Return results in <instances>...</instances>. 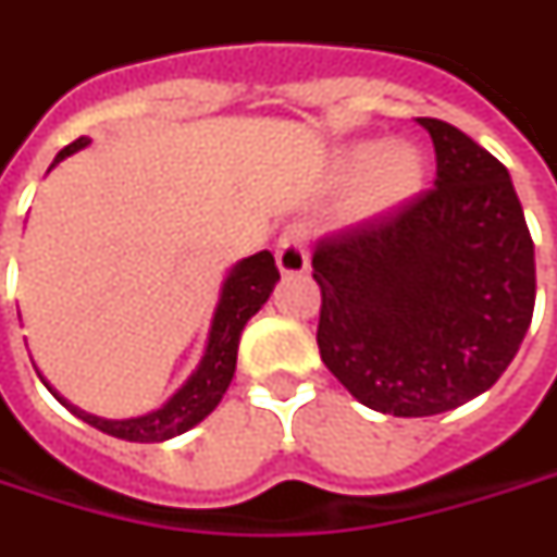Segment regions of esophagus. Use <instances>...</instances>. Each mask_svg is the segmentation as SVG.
I'll use <instances>...</instances> for the list:
<instances>
[{
	"label": "esophagus",
	"mask_w": 557,
	"mask_h": 557,
	"mask_svg": "<svg viewBox=\"0 0 557 557\" xmlns=\"http://www.w3.org/2000/svg\"><path fill=\"white\" fill-rule=\"evenodd\" d=\"M275 263L285 275H302L309 270V248H306V227L287 224L275 242Z\"/></svg>",
	"instance_id": "obj_1"
}]
</instances>
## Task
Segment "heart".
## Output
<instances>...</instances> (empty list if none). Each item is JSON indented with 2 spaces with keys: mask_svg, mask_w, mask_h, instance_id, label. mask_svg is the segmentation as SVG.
I'll return each instance as SVG.
<instances>
[{
  "mask_svg": "<svg viewBox=\"0 0 557 557\" xmlns=\"http://www.w3.org/2000/svg\"><path fill=\"white\" fill-rule=\"evenodd\" d=\"M351 172H367L360 190L363 212H391L416 194L424 178V157L409 141L391 145H358L345 157Z\"/></svg>",
  "mask_w": 557,
  "mask_h": 557,
  "instance_id": "heart-1",
  "label": "heart"
}]
</instances>
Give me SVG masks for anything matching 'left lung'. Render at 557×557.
<instances>
[{"instance_id": "8db88e82", "label": "left lung", "mask_w": 557, "mask_h": 557, "mask_svg": "<svg viewBox=\"0 0 557 557\" xmlns=\"http://www.w3.org/2000/svg\"><path fill=\"white\" fill-rule=\"evenodd\" d=\"M436 151L431 190L318 242V348L351 397L424 418L504 375L531 327L534 239L506 166L458 126L418 117Z\"/></svg>"}]
</instances>
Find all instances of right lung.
<instances>
[{"mask_svg":"<svg viewBox=\"0 0 557 557\" xmlns=\"http://www.w3.org/2000/svg\"><path fill=\"white\" fill-rule=\"evenodd\" d=\"M87 141H90L87 136H81L72 145H66L60 154L53 157L51 166H57L60 160H66L69 154L81 151ZM275 282H278V267H275V257L270 251H257V255L245 257V260H239L230 270L227 282L221 287V300H218V309H214L209 343H206V355L199 360L197 373L190 375L182 388L175 391L154 412L139 418H124V421H109V418H96L90 412H81V409L69 406L57 394L53 397L60 403H66L69 409L81 421H87L90 428L109 433V436H117V440H126V443H163V440H172L178 433L190 431L227 394L233 373H236V351H239L242 327L248 324V318L255 315L263 302L270 300Z\"/></svg>","mask_w":557,"mask_h":557,"instance_id":"1","label":"right lung"}]
</instances>
